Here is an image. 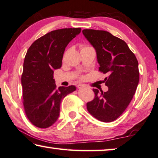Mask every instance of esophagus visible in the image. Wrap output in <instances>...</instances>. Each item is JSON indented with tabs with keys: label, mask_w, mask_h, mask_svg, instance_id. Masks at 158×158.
Returning <instances> with one entry per match:
<instances>
[{
	"label": "esophagus",
	"mask_w": 158,
	"mask_h": 158,
	"mask_svg": "<svg viewBox=\"0 0 158 158\" xmlns=\"http://www.w3.org/2000/svg\"><path fill=\"white\" fill-rule=\"evenodd\" d=\"M84 87H85L84 85H77V88H78V89H82V88H83Z\"/></svg>",
	"instance_id": "1"
}]
</instances>
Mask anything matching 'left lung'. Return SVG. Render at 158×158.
Wrapping results in <instances>:
<instances>
[{"label":"left lung","mask_w":158,"mask_h":158,"mask_svg":"<svg viewBox=\"0 0 158 158\" xmlns=\"http://www.w3.org/2000/svg\"><path fill=\"white\" fill-rule=\"evenodd\" d=\"M82 33L97 52L99 71L109 76L107 92L93 89L94 99L87 103L88 112L104 123L115 120L132 99L139 81V64L125 41L106 31L84 29Z\"/></svg>","instance_id":"1"}]
</instances>
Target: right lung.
I'll return each instance as SVG.
<instances>
[{"label": "right lung", "mask_w": 158, "mask_h": 158, "mask_svg": "<svg viewBox=\"0 0 158 158\" xmlns=\"http://www.w3.org/2000/svg\"><path fill=\"white\" fill-rule=\"evenodd\" d=\"M81 31V28H62L48 33L35 40L25 56L22 85L23 104L33 125L48 128L59 118L60 103L76 87L56 88L54 70L60 69L65 48Z\"/></svg>", "instance_id": "obj_1"}]
</instances>
